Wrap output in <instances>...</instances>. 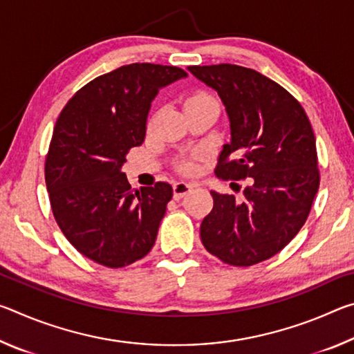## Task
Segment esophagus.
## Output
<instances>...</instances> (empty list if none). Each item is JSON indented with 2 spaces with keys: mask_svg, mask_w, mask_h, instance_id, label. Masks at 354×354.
<instances>
[{
  "mask_svg": "<svg viewBox=\"0 0 354 354\" xmlns=\"http://www.w3.org/2000/svg\"><path fill=\"white\" fill-rule=\"evenodd\" d=\"M192 190V184L189 183H175L173 184V198L175 200H181L184 195H187Z\"/></svg>",
  "mask_w": 354,
  "mask_h": 354,
  "instance_id": "esophagus-1",
  "label": "esophagus"
}]
</instances>
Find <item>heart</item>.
I'll return each mask as SVG.
<instances>
[{
	"mask_svg": "<svg viewBox=\"0 0 354 354\" xmlns=\"http://www.w3.org/2000/svg\"><path fill=\"white\" fill-rule=\"evenodd\" d=\"M196 104H217L215 103V100L212 97H209L207 93H195L185 100L184 107H189V106H196ZM179 169L185 173H192L195 171V162L192 159H184L179 162Z\"/></svg>",
	"mask_w": 354,
	"mask_h": 354,
	"instance_id": "b5f03b06",
	"label": "heart"
}]
</instances>
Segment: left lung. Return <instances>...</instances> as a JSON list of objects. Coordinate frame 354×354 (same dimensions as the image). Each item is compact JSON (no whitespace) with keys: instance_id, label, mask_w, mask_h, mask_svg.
Segmentation results:
<instances>
[{"instance_id":"8db88e82","label":"left lung","mask_w":354,"mask_h":354,"mask_svg":"<svg viewBox=\"0 0 354 354\" xmlns=\"http://www.w3.org/2000/svg\"><path fill=\"white\" fill-rule=\"evenodd\" d=\"M189 71L217 91L230 117L231 142L215 175L250 178L241 200L211 192L214 207L201 223V242L221 262L254 266L279 253L313 207L320 184L313 127L301 104L259 71L232 64Z\"/></svg>"}]
</instances>
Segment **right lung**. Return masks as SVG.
<instances>
[{"mask_svg": "<svg viewBox=\"0 0 354 354\" xmlns=\"http://www.w3.org/2000/svg\"><path fill=\"white\" fill-rule=\"evenodd\" d=\"M185 76L173 65H123L80 88L57 118L45 160L53 215L93 262L120 268L153 248L173 189L156 183L133 190L122 165L145 140L159 88Z\"/></svg>", "mask_w": 354, "mask_h": 354, "instance_id": "right-lung-1", "label": "right lung"}]
</instances>
